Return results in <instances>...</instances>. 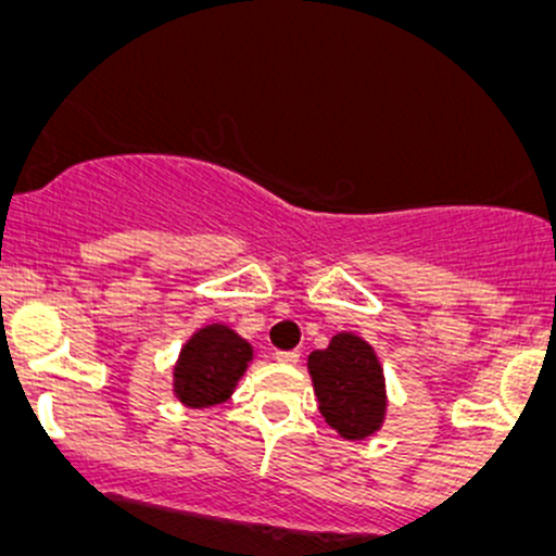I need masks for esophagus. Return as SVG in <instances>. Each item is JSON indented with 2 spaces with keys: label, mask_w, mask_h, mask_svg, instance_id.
<instances>
[{
  "label": "esophagus",
  "mask_w": 556,
  "mask_h": 556,
  "mask_svg": "<svg viewBox=\"0 0 556 556\" xmlns=\"http://www.w3.org/2000/svg\"><path fill=\"white\" fill-rule=\"evenodd\" d=\"M274 358H277V363H285V366H295V363L300 361V353L298 350H277V353H274Z\"/></svg>",
  "instance_id": "1"
}]
</instances>
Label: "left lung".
I'll list each match as a JSON object with an SVG mask.
<instances>
[{"instance_id":"left-lung-1","label":"left lung","mask_w":556,"mask_h":556,"mask_svg":"<svg viewBox=\"0 0 556 556\" xmlns=\"http://www.w3.org/2000/svg\"><path fill=\"white\" fill-rule=\"evenodd\" d=\"M318 413L350 442L374 437L387 418L384 368L374 348L353 331H340L329 348L308 355Z\"/></svg>"}]
</instances>
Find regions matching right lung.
Instances as JSON below:
<instances>
[{
  "label": "right lung",
  "mask_w": 556,
  "mask_h": 556,
  "mask_svg": "<svg viewBox=\"0 0 556 556\" xmlns=\"http://www.w3.org/2000/svg\"><path fill=\"white\" fill-rule=\"evenodd\" d=\"M253 361L251 342L227 324H206L182 344L172 368V392L185 407H214L232 397Z\"/></svg>",
  "instance_id": "obj_1"
}]
</instances>
